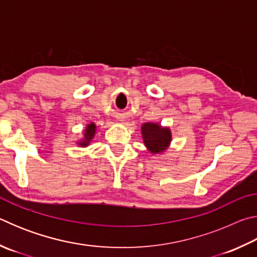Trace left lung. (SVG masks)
Returning a JSON list of instances; mask_svg holds the SVG:
<instances>
[{
	"label": "left lung",
	"instance_id": "obj_1",
	"mask_svg": "<svg viewBox=\"0 0 257 257\" xmlns=\"http://www.w3.org/2000/svg\"><path fill=\"white\" fill-rule=\"evenodd\" d=\"M144 143L152 153H160L171 142V133L168 128H161L158 123H144L142 127Z\"/></svg>",
	"mask_w": 257,
	"mask_h": 257
}]
</instances>
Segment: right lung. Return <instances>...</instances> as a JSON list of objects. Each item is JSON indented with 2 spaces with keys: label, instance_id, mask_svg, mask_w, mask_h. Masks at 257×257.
Segmentation results:
<instances>
[{
  "label": "right lung",
  "instance_id": "right-lung-1",
  "mask_svg": "<svg viewBox=\"0 0 257 257\" xmlns=\"http://www.w3.org/2000/svg\"><path fill=\"white\" fill-rule=\"evenodd\" d=\"M95 128H96V127H95L94 123H90V124L87 125L86 134H85V138H84V141H82V142L80 143L81 146H86L87 144H88V142H89L90 139H92L93 136H94Z\"/></svg>",
  "mask_w": 257,
  "mask_h": 257
}]
</instances>
